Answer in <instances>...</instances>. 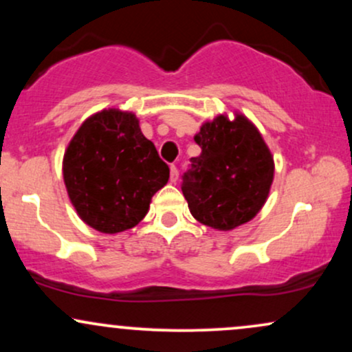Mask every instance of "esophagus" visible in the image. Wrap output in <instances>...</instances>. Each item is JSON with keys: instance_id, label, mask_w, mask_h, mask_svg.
I'll return each mask as SVG.
<instances>
[{"instance_id": "obj_1", "label": "esophagus", "mask_w": 352, "mask_h": 352, "mask_svg": "<svg viewBox=\"0 0 352 352\" xmlns=\"http://www.w3.org/2000/svg\"><path fill=\"white\" fill-rule=\"evenodd\" d=\"M179 180V168H177V165H170V182L172 184H175V182Z\"/></svg>"}]
</instances>
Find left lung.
<instances>
[{"mask_svg":"<svg viewBox=\"0 0 352 352\" xmlns=\"http://www.w3.org/2000/svg\"><path fill=\"white\" fill-rule=\"evenodd\" d=\"M201 153L190 159L182 192L190 213L207 227L233 230L263 207L273 182V157L256 127L218 116L195 135Z\"/></svg>","mask_w":352,"mask_h":352,"instance_id":"left-lung-1","label":"left lung"}]
</instances>
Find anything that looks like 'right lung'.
I'll return each instance as SVG.
<instances>
[{
    "instance_id": "1",
    "label": "right lung",
    "mask_w": 352,
    "mask_h": 352,
    "mask_svg": "<svg viewBox=\"0 0 352 352\" xmlns=\"http://www.w3.org/2000/svg\"><path fill=\"white\" fill-rule=\"evenodd\" d=\"M64 182L79 217L102 233L135 227L170 168L131 112L89 117L64 153Z\"/></svg>"
}]
</instances>
